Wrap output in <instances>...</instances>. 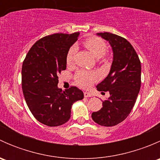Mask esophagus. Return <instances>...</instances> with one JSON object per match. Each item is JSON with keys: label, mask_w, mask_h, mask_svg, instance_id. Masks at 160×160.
I'll list each match as a JSON object with an SVG mask.
<instances>
[{"label": "esophagus", "mask_w": 160, "mask_h": 160, "mask_svg": "<svg viewBox=\"0 0 160 160\" xmlns=\"http://www.w3.org/2000/svg\"><path fill=\"white\" fill-rule=\"evenodd\" d=\"M83 94H84L85 98H90V97L93 96V95H92V93H90V92H84V93H83Z\"/></svg>", "instance_id": "1"}]
</instances>
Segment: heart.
Here are the masks:
<instances>
[{
    "instance_id": "b5f03b06",
    "label": "heart",
    "mask_w": 160,
    "mask_h": 160,
    "mask_svg": "<svg viewBox=\"0 0 160 160\" xmlns=\"http://www.w3.org/2000/svg\"><path fill=\"white\" fill-rule=\"evenodd\" d=\"M83 45L87 49L90 51V52L96 58H103L107 51L108 46L106 42L103 38L99 37L92 36L87 38L83 42ZM77 50L75 45L72 46L69 49L66 56V61L68 65H71L73 62L74 54ZM76 83L83 88H88L93 84L94 82L98 81L99 79V75L96 72H90L87 70H79L74 76Z\"/></svg>"
}]
</instances>
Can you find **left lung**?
I'll return each instance as SVG.
<instances>
[{
  "mask_svg": "<svg viewBox=\"0 0 160 160\" xmlns=\"http://www.w3.org/2000/svg\"><path fill=\"white\" fill-rule=\"evenodd\" d=\"M98 35L109 42L114 57L110 72L97 86L102 93L109 91L110 98L91 116L98 125L110 127L123 122L135 105L141 88V62L133 46L125 38L109 32Z\"/></svg>",
  "mask_w": 160,
  "mask_h": 160,
  "instance_id": "8db88e82",
  "label": "left lung"
}]
</instances>
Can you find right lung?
Wrapping results in <instances>:
<instances>
[{
  "label": "right lung",
  "mask_w": 160,
  "mask_h": 160,
  "mask_svg": "<svg viewBox=\"0 0 160 160\" xmlns=\"http://www.w3.org/2000/svg\"><path fill=\"white\" fill-rule=\"evenodd\" d=\"M80 32L56 33L40 38L27 53L22 70V86L28 108L39 122L59 126L70 118L72 104L83 98L77 87L58 88V76L67 68L66 56Z\"/></svg>",
  "instance_id": "add662e5"
}]
</instances>
